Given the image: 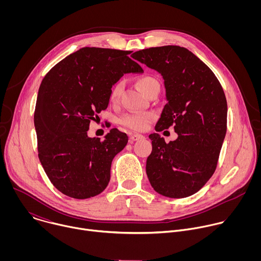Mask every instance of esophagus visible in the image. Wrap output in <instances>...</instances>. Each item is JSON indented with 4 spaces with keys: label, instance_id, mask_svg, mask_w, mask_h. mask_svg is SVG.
<instances>
[{
    "label": "esophagus",
    "instance_id": "esophagus-1",
    "mask_svg": "<svg viewBox=\"0 0 261 261\" xmlns=\"http://www.w3.org/2000/svg\"><path fill=\"white\" fill-rule=\"evenodd\" d=\"M144 136L141 135V134H137V133H131L130 134V142H133V141H136V140H139V139H143Z\"/></svg>",
    "mask_w": 261,
    "mask_h": 261
}]
</instances>
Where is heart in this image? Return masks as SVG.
<instances>
[{"instance_id": "1", "label": "heart", "mask_w": 261, "mask_h": 261, "mask_svg": "<svg viewBox=\"0 0 261 261\" xmlns=\"http://www.w3.org/2000/svg\"><path fill=\"white\" fill-rule=\"evenodd\" d=\"M155 85H159L158 81L154 79L153 76H141L137 81V86L139 90L143 93L146 94V92L150 90ZM124 89V84L123 82L117 83L113 88L110 90V101L111 102H118L122 92ZM156 119V114L153 113V111H144V113H129L124 115L120 119V124L126 128H129L134 131H144L147 129V127L150 126V124Z\"/></svg>"}]
</instances>
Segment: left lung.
I'll use <instances>...</instances> for the list:
<instances>
[{
    "label": "left lung",
    "instance_id": "1",
    "mask_svg": "<svg viewBox=\"0 0 261 261\" xmlns=\"http://www.w3.org/2000/svg\"><path fill=\"white\" fill-rule=\"evenodd\" d=\"M133 59L158 71L166 100L156 131L173 126L177 138L151 134L146 174L159 194L184 198L199 191L214 174L227 129V102L214 72L185 47L166 45L134 53Z\"/></svg>",
    "mask_w": 261,
    "mask_h": 261
}]
</instances>
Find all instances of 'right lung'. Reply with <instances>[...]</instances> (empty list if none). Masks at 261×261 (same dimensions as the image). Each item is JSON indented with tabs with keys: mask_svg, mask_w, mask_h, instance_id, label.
<instances>
[{
	"mask_svg": "<svg viewBox=\"0 0 261 261\" xmlns=\"http://www.w3.org/2000/svg\"><path fill=\"white\" fill-rule=\"evenodd\" d=\"M131 53L83 47L54 66L40 85L34 114L38 157L53 185L69 197L86 199L104 191L111 162L128 142L117 128L103 141L87 131L124 74L143 72Z\"/></svg>",
	"mask_w": 261,
	"mask_h": 261,
	"instance_id": "right-lung-1",
	"label": "right lung"
}]
</instances>
